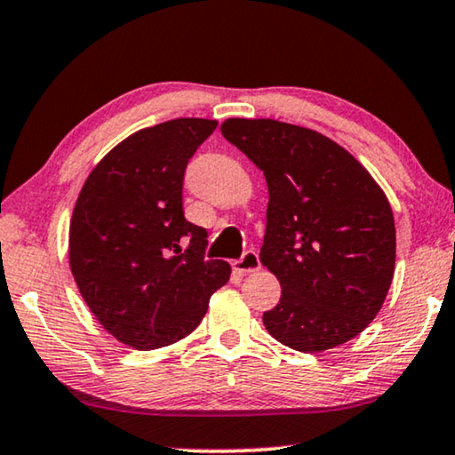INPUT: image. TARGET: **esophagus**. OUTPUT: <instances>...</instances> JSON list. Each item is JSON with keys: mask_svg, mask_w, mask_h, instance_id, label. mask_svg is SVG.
<instances>
[{"mask_svg": "<svg viewBox=\"0 0 455 455\" xmlns=\"http://www.w3.org/2000/svg\"><path fill=\"white\" fill-rule=\"evenodd\" d=\"M259 267H261V261H259V255L255 251H244L239 261L233 263V269L236 273H253Z\"/></svg>", "mask_w": 455, "mask_h": 455, "instance_id": "esophagus-1", "label": "esophagus"}]
</instances>
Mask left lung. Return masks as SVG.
Returning a JSON list of instances; mask_svg holds the SVG:
<instances>
[{"mask_svg": "<svg viewBox=\"0 0 455 455\" xmlns=\"http://www.w3.org/2000/svg\"><path fill=\"white\" fill-rule=\"evenodd\" d=\"M225 140L269 188L261 263L281 283L263 314L269 334L299 352L358 336L383 307L395 273V219L372 176L314 129L275 119H227Z\"/></svg>", "mask_w": 455, "mask_h": 455, "instance_id": "left-lung-1", "label": "left lung"}]
</instances>
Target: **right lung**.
<instances>
[{
    "mask_svg": "<svg viewBox=\"0 0 455 455\" xmlns=\"http://www.w3.org/2000/svg\"><path fill=\"white\" fill-rule=\"evenodd\" d=\"M216 125L182 117L129 135L76 198L70 271L100 326L132 348L188 336L230 277L227 261H206V228L186 220L182 208L186 165Z\"/></svg>",
    "mask_w": 455,
    "mask_h": 455,
    "instance_id": "1",
    "label": "right lung"
}]
</instances>
